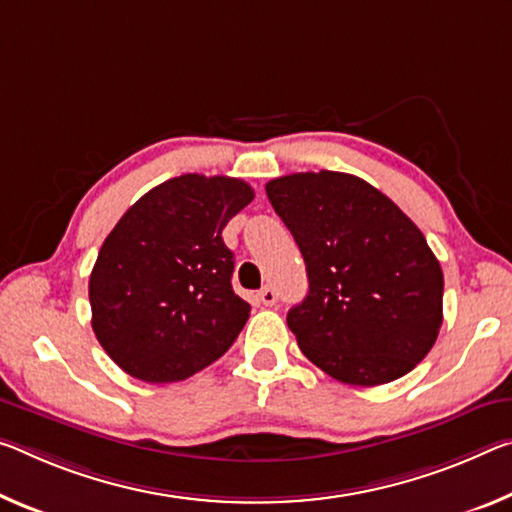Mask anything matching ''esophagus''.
Returning <instances> with one entry per match:
<instances>
[{"label": "esophagus", "mask_w": 512, "mask_h": 512, "mask_svg": "<svg viewBox=\"0 0 512 512\" xmlns=\"http://www.w3.org/2000/svg\"><path fill=\"white\" fill-rule=\"evenodd\" d=\"M259 300H262L264 305H275L278 303V294H275V289L271 285H266L262 291H259Z\"/></svg>", "instance_id": "obj_1"}]
</instances>
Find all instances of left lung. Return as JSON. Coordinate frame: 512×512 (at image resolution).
Masks as SVG:
<instances>
[{
    "instance_id": "obj_1",
    "label": "left lung",
    "mask_w": 512,
    "mask_h": 512,
    "mask_svg": "<svg viewBox=\"0 0 512 512\" xmlns=\"http://www.w3.org/2000/svg\"><path fill=\"white\" fill-rule=\"evenodd\" d=\"M307 266L310 291L287 314L305 358L335 380L373 387L405 376L442 326L444 275L419 227L348 173L266 184Z\"/></svg>"
}]
</instances>
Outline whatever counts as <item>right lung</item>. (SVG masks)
I'll use <instances>...</instances> for the list:
<instances>
[{
    "label": "right lung",
    "instance_id": "1",
    "mask_svg": "<svg viewBox=\"0 0 512 512\" xmlns=\"http://www.w3.org/2000/svg\"><path fill=\"white\" fill-rule=\"evenodd\" d=\"M255 191L198 173L154 186L104 239L88 280L93 332L109 358L145 383H175L234 344L250 305L232 289L223 227Z\"/></svg>",
    "mask_w": 512,
    "mask_h": 512
}]
</instances>
